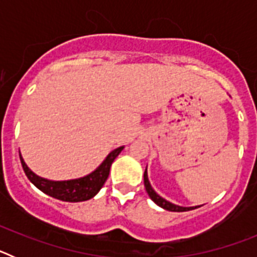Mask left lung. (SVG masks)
I'll use <instances>...</instances> for the list:
<instances>
[{
  "instance_id": "left-lung-1",
  "label": "left lung",
  "mask_w": 257,
  "mask_h": 257,
  "mask_svg": "<svg viewBox=\"0 0 257 257\" xmlns=\"http://www.w3.org/2000/svg\"><path fill=\"white\" fill-rule=\"evenodd\" d=\"M144 185H145V190H147V193L149 194V197H151L152 201H153L156 205L160 206V207L165 208V210L172 211V212H184V211L194 210V208L197 207V206L196 207H181V206L174 205V203H171V202L166 201L165 198H162L161 196H158V194L154 192L153 188H152L151 183H149L148 172H147V170H145V172H144Z\"/></svg>"
}]
</instances>
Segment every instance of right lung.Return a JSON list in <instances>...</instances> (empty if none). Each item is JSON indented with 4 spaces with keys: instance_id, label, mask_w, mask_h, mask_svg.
Listing matches in <instances>:
<instances>
[{
    "instance_id": "obj_1",
    "label": "right lung",
    "mask_w": 257,
    "mask_h": 257,
    "mask_svg": "<svg viewBox=\"0 0 257 257\" xmlns=\"http://www.w3.org/2000/svg\"><path fill=\"white\" fill-rule=\"evenodd\" d=\"M122 149H123V147H119V148L110 152L104 160V162L95 171L88 174L87 176L74 179V180H47V179L40 178L35 172L29 170V167L22 158V154H20V162H22L23 170L26 172L27 178L41 192L46 193L47 196L52 197V198L60 199V201L64 202H82L96 196L97 192L103 188L104 183L109 176L110 166H112L113 161L117 158L118 154L121 153Z\"/></svg>"
}]
</instances>
